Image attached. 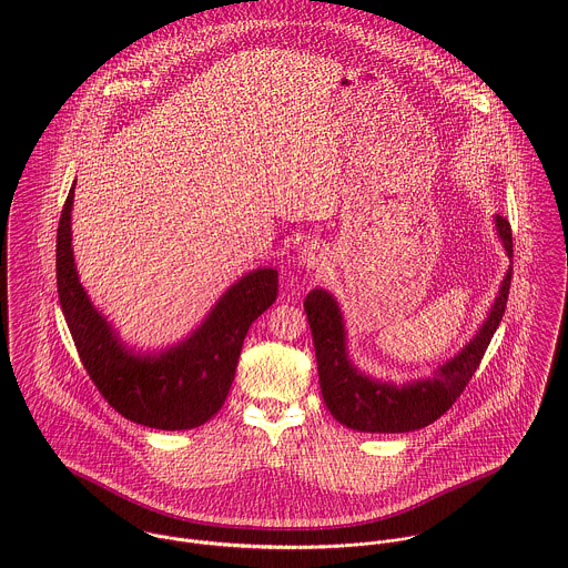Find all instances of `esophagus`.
Segmentation results:
<instances>
[{
    "label": "esophagus",
    "mask_w": 568,
    "mask_h": 568,
    "mask_svg": "<svg viewBox=\"0 0 568 568\" xmlns=\"http://www.w3.org/2000/svg\"><path fill=\"white\" fill-rule=\"evenodd\" d=\"M297 262L306 268H324V246L320 243H304L297 251Z\"/></svg>",
    "instance_id": "1"
}]
</instances>
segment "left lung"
I'll use <instances>...</instances> for the list:
<instances>
[{
  "label": "left lung",
  "mask_w": 568,
  "mask_h": 568,
  "mask_svg": "<svg viewBox=\"0 0 568 568\" xmlns=\"http://www.w3.org/2000/svg\"><path fill=\"white\" fill-rule=\"evenodd\" d=\"M494 230L507 257H514L511 227L503 216H494ZM511 264L507 266L498 293L487 308L484 324L473 338L437 369L417 381H383L363 372L349 356L345 317L336 297L325 288L306 295L304 311L313 332L320 387L325 406L336 422L361 433H408L433 424L464 394L477 372L487 345L507 306Z\"/></svg>",
  "instance_id": "1"
}]
</instances>
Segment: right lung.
<instances>
[{
  "instance_id": "obj_1",
  "label": "right lung",
  "mask_w": 568,
  "mask_h": 568,
  "mask_svg": "<svg viewBox=\"0 0 568 568\" xmlns=\"http://www.w3.org/2000/svg\"><path fill=\"white\" fill-rule=\"evenodd\" d=\"M77 179L57 234L59 302L82 365L104 400L126 419L185 430L205 424L225 403L244 336L277 297V271L257 266L239 277L181 341L160 349H135L91 302L82 286L72 246Z\"/></svg>"
}]
</instances>
